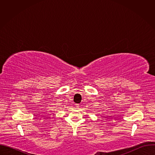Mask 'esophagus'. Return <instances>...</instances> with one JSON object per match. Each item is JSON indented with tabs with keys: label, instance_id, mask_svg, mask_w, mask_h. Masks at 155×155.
Listing matches in <instances>:
<instances>
[{
	"label": "esophagus",
	"instance_id": "esophagus-1",
	"mask_svg": "<svg viewBox=\"0 0 155 155\" xmlns=\"http://www.w3.org/2000/svg\"><path fill=\"white\" fill-rule=\"evenodd\" d=\"M75 107H79V104H75Z\"/></svg>",
	"mask_w": 155,
	"mask_h": 155
}]
</instances>
